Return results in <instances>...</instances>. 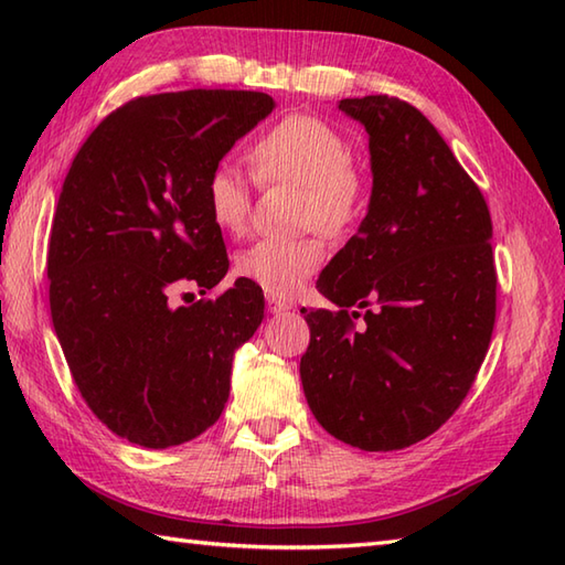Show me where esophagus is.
I'll list each match as a JSON object with an SVG mask.
<instances>
[{
	"mask_svg": "<svg viewBox=\"0 0 565 565\" xmlns=\"http://www.w3.org/2000/svg\"><path fill=\"white\" fill-rule=\"evenodd\" d=\"M267 310H269V313H284V310H289V303L281 301V298L267 294Z\"/></svg>",
	"mask_w": 565,
	"mask_h": 565,
	"instance_id": "esophagus-1",
	"label": "esophagus"
}]
</instances>
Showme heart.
I'll use <instances>...</instances> for the list:
<instances>
[{"label":"heart","mask_w":565,"mask_h":565,"mask_svg":"<svg viewBox=\"0 0 565 565\" xmlns=\"http://www.w3.org/2000/svg\"><path fill=\"white\" fill-rule=\"evenodd\" d=\"M249 164L259 182L303 189L301 218L326 235H342L364 203V179L352 162V148L338 128L318 116L294 114L274 124L249 148ZM206 209L223 233L243 235L249 225L252 189L247 177L231 164L209 174ZM313 237H264L237 257L243 279L276 298L296 294L322 262Z\"/></svg>","instance_id":"heart-1"}]
</instances>
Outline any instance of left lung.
<instances>
[{
	"label": "left lung",
	"instance_id": "1",
	"mask_svg": "<svg viewBox=\"0 0 565 565\" xmlns=\"http://www.w3.org/2000/svg\"><path fill=\"white\" fill-rule=\"evenodd\" d=\"M340 109L366 128L374 189L356 235L316 284L340 310H301V381L332 437L395 451L447 423L483 364L495 326L493 221L413 104L376 94Z\"/></svg>",
	"mask_w": 565,
	"mask_h": 565
}]
</instances>
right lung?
<instances>
[{
    "instance_id": "right-lung-1",
    "label": "right lung",
    "mask_w": 565,
    "mask_h": 565,
    "mask_svg": "<svg viewBox=\"0 0 565 565\" xmlns=\"http://www.w3.org/2000/svg\"><path fill=\"white\" fill-rule=\"evenodd\" d=\"M271 109L264 92L138 97L92 130L63 182L47 243L53 328L84 403L138 447H177L221 417L233 352L264 318L247 279L191 306L170 296L225 276L206 182Z\"/></svg>"
}]
</instances>
